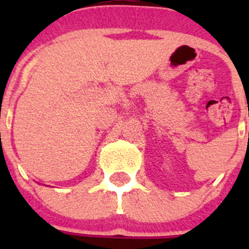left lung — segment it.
<instances>
[{
  "label": "left lung",
  "mask_w": 249,
  "mask_h": 249,
  "mask_svg": "<svg viewBox=\"0 0 249 249\" xmlns=\"http://www.w3.org/2000/svg\"><path fill=\"white\" fill-rule=\"evenodd\" d=\"M248 135H249V133H248Z\"/></svg>",
  "instance_id": "left-lung-1"
}]
</instances>
